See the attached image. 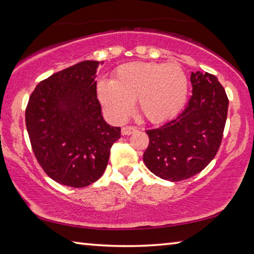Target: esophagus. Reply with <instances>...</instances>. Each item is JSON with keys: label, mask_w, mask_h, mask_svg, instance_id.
Instances as JSON below:
<instances>
[{"label": "esophagus", "mask_w": 254, "mask_h": 254, "mask_svg": "<svg viewBox=\"0 0 254 254\" xmlns=\"http://www.w3.org/2000/svg\"><path fill=\"white\" fill-rule=\"evenodd\" d=\"M137 128L135 127H132V126H127V127H122V135H130L133 134V133L136 132Z\"/></svg>", "instance_id": "esophagus-1"}]
</instances>
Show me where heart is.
<instances>
[{"mask_svg": "<svg viewBox=\"0 0 254 254\" xmlns=\"http://www.w3.org/2000/svg\"><path fill=\"white\" fill-rule=\"evenodd\" d=\"M96 92L114 121H124L136 100L137 109L148 121L160 123L182 111L188 95V78L178 64L128 63L115 70L113 80L98 81Z\"/></svg>", "mask_w": 254, "mask_h": 254, "instance_id": "obj_1", "label": "heart"}]
</instances>
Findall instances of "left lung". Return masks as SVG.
<instances>
[{"instance_id": "8db88e82", "label": "left lung", "mask_w": 254, "mask_h": 254, "mask_svg": "<svg viewBox=\"0 0 254 254\" xmlns=\"http://www.w3.org/2000/svg\"><path fill=\"white\" fill-rule=\"evenodd\" d=\"M192 95L175 120L147 130L143 153L148 169L169 182L200 173L216 156L227 118L229 98L218 79L208 72H191Z\"/></svg>"}]
</instances>
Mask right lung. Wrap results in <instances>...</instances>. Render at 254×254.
Wrapping results in <instances>:
<instances>
[{"label":"right lung","mask_w":254,"mask_h":254,"mask_svg":"<svg viewBox=\"0 0 254 254\" xmlns=\"http://www.w3.org/2000/svg\"><path fill=\"white\" fill-rule=\"evenodd\" d=\"M100 62L85 60L42 80L25 110L30 142L51 179L80 188L104 173L110 150L121 136L102 115L96 94Z\"/></svg>","instance_id":"obj_1"}]
</instances>
